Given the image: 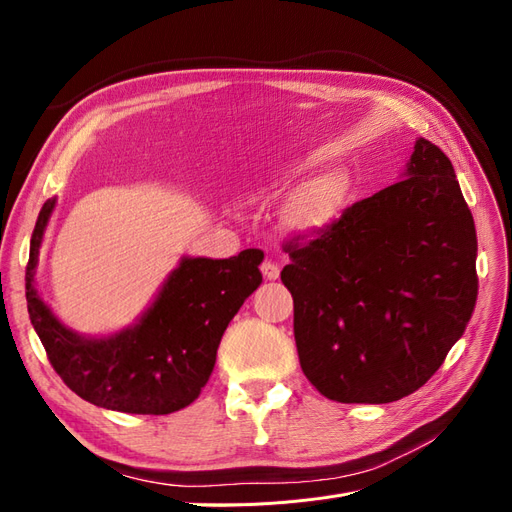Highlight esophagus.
<instances>
[{"label": "esophagus", "instance_id": "34e87169", "mask_svg": "<svg viewBox=\"0 0 512 512\" xmlns=\"http://www.w3.org/2000/svg\"><path fill=\"white\" fill-rule=\"evenodd\" d=\"M260 271H262V275L267 277V280H280V267L275 265V262H271V260H265L260 265Z\"/></svg>", "mask_w": 512, "mask_h": 512}]
</instances>
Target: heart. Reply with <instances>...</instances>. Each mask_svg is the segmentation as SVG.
I'll return each mask as SVG.
<instances>
[{"label": "heart", "instance_id": "b5f03b06", "mask_svg": "<svg viewBox=\"0 0 512 512\" xmlns=\"http://www.w3.org/2000/svg\"><path fill=\"white\" fill-rule=\"evenodd\" d=\"M301 166H292L273 175L265 188H260L262 196H277L290 185L301 179ZM348 194V177L344 173H327L316 179L303 181L294 190L280 209V224L294 232V235H314V232L327 228L342 213Z\"/></svg>", "mask_w": 512, "mask_h": 512}]
</instances>
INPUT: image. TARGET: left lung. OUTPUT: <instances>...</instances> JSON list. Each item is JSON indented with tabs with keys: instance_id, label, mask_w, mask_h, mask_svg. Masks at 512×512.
<instances>
[{
	"instance_id": "left-lung-1",
	"label": "left lung",
	"mask_w": 512,
	"mask_h": 512,
	"mask_svg": "<svg viewBox=\"0 0 512 512\" xmlns=\"http://www.w3.org/2000/svg\"><path fill=\"white\" fill-rule=\"evenodd\" d=\"M397 183L288 245L303 374L342 404H389L436 374L476 305V230L455 168L425 138Z\"/></svg>"
}]
</instances>
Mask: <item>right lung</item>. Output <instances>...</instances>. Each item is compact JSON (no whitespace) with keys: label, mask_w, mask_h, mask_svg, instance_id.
Wrapping results in <instances>:
<instances>
[{"label":"right lung","mask_w":512,"mask_h":512,"mask_svg":"<svg viewBox=\"0 0 512 512\" xmlns=\"http://www.w3.org/2000/svg\"><path fill=\"white\" fill-rule=\"evenodd\" d=\"M57 198L46 200L29 243L27 312L40 342L70 389L85 401L128 414H170L207 384L228 322L260 286V250L211 260L183 256L149 307L130 327L83 335L61 322L36 288L38 256Z\"/></svg>","instance_id":"right-lung-1"}]
</instances>
